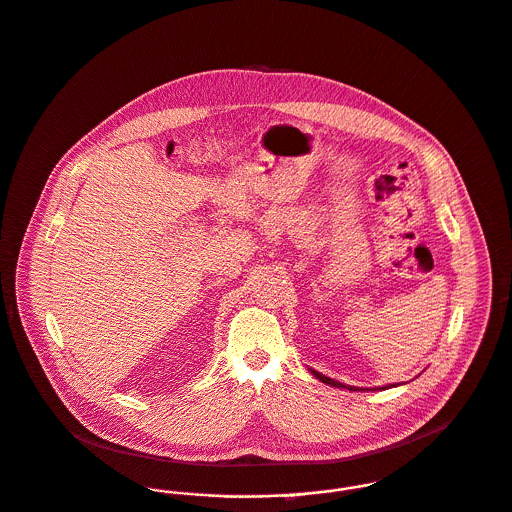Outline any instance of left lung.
I'll return each mask as SVG.
<instances>
[{
	"mask_svg": "<svg viewBox=\"0 0 512 512\" xmlns=\"http://www.w3.org/2000/svg\"><path fill=\"white\" fill-rule=\"evenodd\" d=\"M312 375L316 377V379H320L322 383H326V385H332V387H343V389H349V391H357L355 387H347V385H341V383H338V381H334V379H330V377H324L322 373H318V371H312Z\"/></svg>",
	"mask_w": 512,
	"mask_h": 512,
	"instance_id": "1",
	"label": "left lung"
}]
</instances>
